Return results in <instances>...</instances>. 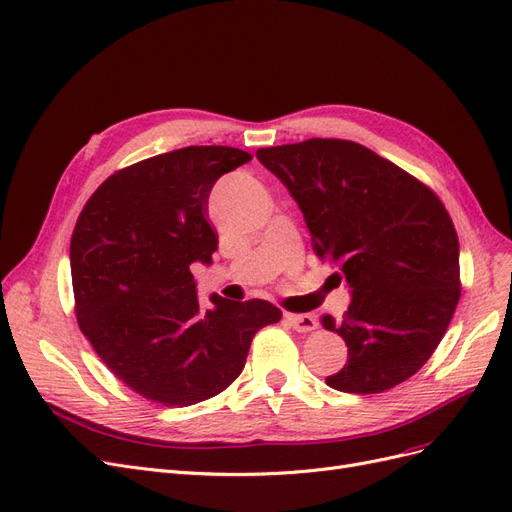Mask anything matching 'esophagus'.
<instances>
[{"label":"esophagus","mask_w":512,"mask_h":512,"mask_svg":"<svg viewBox=\"0 0 512 512\" xmlns=\"http://www.w3.org/2000/svg\"><path fill=\"white\" fill-rule=\"evenodd\" d=\"M286 320L290 322V327L299 333H307L316 329V318L312 314H286Z\"/></svg>","instance_id":"1"}]
</instances>
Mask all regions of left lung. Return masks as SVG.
<instances>
[{
	"label": "left lung",
	"mask_w": 512,
	"mask_h": 512,
	"mask_svg": "<svg viewBox=\"0 0 512 512\" xmlns=\"http://www.w3.org/2000/svg\"><path fill=\"white\" fill-rule=\"evenodd\" d=\"M299 205L316 256L352 294L348 361L327 378L344 393H382L421 369L459 303V239L440 198L371 149L337 138L258 149Z\"/></svg>",
	"instance_id": "left-lung-1"
}]
</instances>
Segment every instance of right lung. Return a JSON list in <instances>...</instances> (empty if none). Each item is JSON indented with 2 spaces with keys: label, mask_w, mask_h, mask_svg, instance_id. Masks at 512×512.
<instances>
[{
  "label": "right lung",
  "mask_w": 512,
  "mask_h": 512,
  "mask_svg": "<svg viewBox=\"0 0 512 512\" xmlns=\"http://www.w3.org/2000/svg\"><path fill=\"white\" fill-rule=\"evenodd\" d=\"M252 160L235 147H183L119 170L87 200L70 241L76 320L104 365L149 401L183 408L237 380L273 303H198L192 265H211L218 237L211 188Z\"/></svg>",
  "instance_id": "1"
}]
</instances>
